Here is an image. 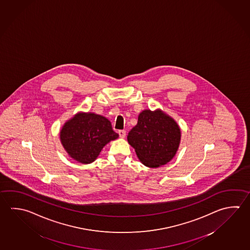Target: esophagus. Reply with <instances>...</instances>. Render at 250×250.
I'll use <instances>...</instances> for the list:
<instances>
[{"instance_id":"esophagus-1","label":"esophagus","mask_w":250,"mask_h":250,"mask_svg":"<svg viewBox=\"0 0 250 250\" xmlns=\"http://www.w3.org/2000/svg\"><path fill=\"white\" fill-rule=\"evenodd\" d=\"M118 133L121 138H124L126 136V131L125 130H119Z\"/></svg>"}]
</instances>
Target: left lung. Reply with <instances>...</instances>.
<instances>
[{"mask_svg": "<svg viewBox=\"0 0 250 250\" xmlns=\"http://www.w3.org/2000/svg\"><path fill=\"white\" fill-rule=\"evenodd\" d=\"M182 132L176 121L161 109H146L127 135V142L136 156L148 167H159L170 162L181 144Z\"/></svg>", "mask_w": 250, "mask_h": 250, "instance_id": "obj_1", "label": "left lung"}]
</instances>
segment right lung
Here are the masks:
<instances>
[{
    "label": "right lung",
    "instance_id": "1",
    "mask_svg": "<svg viewBox=\"0 0 250 250\" xmlns=\"http://www.w3.org/2000/svg\"><path fill=\"white\" fill-rule=\"evenodd\" d=\"M60 141L68 156L78 163L91 164L102 149L119 135L108 119L91 112H78L64 123Z\"/></svg>",
    "mask_w": 250,
    "mask_h": 250
}]
</instances>
